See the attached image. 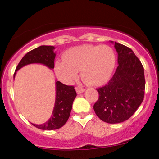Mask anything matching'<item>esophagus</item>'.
I'll list each match as a JSON object with an SVG mask.
<instances>
[{
	"instance_id": "1",
	"label": "esophagus",
	"mask_w": 159,
	"mask_h": 159,
	"mask_svg": "<svg viewBox=\"0 0 159 159\" xmlns=\"http://www.w3.org/2000/svg\"><path fill=\"white\" fill-rule=\"evenodd\" d=\"M75 90H76V92H77L78 94H81L85 90V89L82 88V87H76Z\"/></svg>"
}]
</instances>
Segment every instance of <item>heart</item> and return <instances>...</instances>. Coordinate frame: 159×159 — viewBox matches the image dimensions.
<instances>
[{"instance_id": "obj_1", "label": "heart", "mask_w": 159, "mask_h": 159, "mask_svg": "<svg viewBox=\"0 0 159 159\" xmlns=\"http://www.w3.org/2000/svg\"><path fill=\"white\" fill-rule=\"evenodd\" d=\"M116 57L107 45H81L68 49L64 61L54 65L57 77L66 84H71L81 70L82 79L90 85H100L109 79L114 71Z\"/></svg>"}]
</instances>
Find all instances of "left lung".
I'll return each instance as SVG.
<instances>
[{
	"label": "left lung",
	"mask_w": 159,
	"mask_h": 159,
	"mask_svg": "<svg viewBox=\"0 0 159 159\" xmlns=\"http://www.w3.org/2000/svg\"><path fill=\"white\" fill-rule=\"evenodd\" d=\"M118 66L106 85L96 89L98 99L93 105L98 117L107 123H120L131 117L142 103L145 90L143 65L131 48L117 43Z\"/></svg>",
	"instance_id": "obj_1"
}]
</instances>
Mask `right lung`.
I'll return each instance as SVG.
<instances>
[{
    "mask_svg": "<svg viewBox=\"0 0 159 159\" xmlns=\"http://www.w3.org/2000/svg\"><path fill=\"white\" fill-rule=\"evenodd\" d=\"M54 47L52 45H41L30 52H27L19 62L16 69L13 78L16 72L25 66L31 63H41L52 69L54 67V58L56 54L54 52ZM56 98L54 107L51 117L45 123L36 125L32 123L37 129L43 130H54L60 129L68 120L72 103L76 97L75 90L73 86H67L60 81L55 82Z\"/></svg>",
    "mask_w": 159,
    "mask_h": 159,
    "instance_id": "add662e5",
    "label": "right lung"
}]
</instances>
